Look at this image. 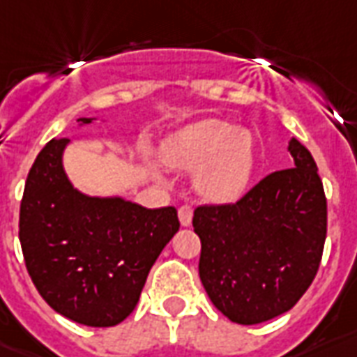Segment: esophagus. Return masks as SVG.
<instances>
[{
    "label": "esophagus",
    "instance_id": "34e87169",
    "mask_svg": "<svg viewBox=\"0 0 357 357\" xmlns=\"http://www.w3.org/2000/svg\"><path fill=\"white\" fill-rule=\"evenodd\" d=\"M192 218H193V208L190 204H182L178 208V220H181L182 227H190L192 225Z\"/></svg>",
    "mask_w": 357,
    "mask_h": 357
}]
</instances>
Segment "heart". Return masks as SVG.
Here are the masks:
<instances>
[{"label": "heart", "instance_id": "1", "mask_svg": "<svg viewBox=\"0 0 357 357\" xmlns=\"http://www.w3.org/2000/svg\"><path fill=\"white\" fill-rule=\"evenodd\" d=\"M162 156L178 169L201 167L199 190L220 203L244 193L255 164L250 132L218 119H206L169 135L162 145Z\"/></svg>", "mask_w": 357, "mask_h": 357}]
</instances>
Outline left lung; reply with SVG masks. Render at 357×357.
I'll return each mask as SVG.
<instances>
[{
	"instance_id": "1",
	"label": "left lung",
	"mask_w": 357,
	"mask_h": 357,
	"mask_svg": "<svg viewBox=\"0 0 357 357\" xmlns=\"http://www.w3.org/2000/svg\"><path fill=\"white\" fill-rule=\"evenodd\" d=\"M289 153L294 167L270 173L236 203L193 212L201 283L236 324L287 313L319 272L328 225L324 188L313 156L294 137Z\"/></svg>"
}]
</instances>
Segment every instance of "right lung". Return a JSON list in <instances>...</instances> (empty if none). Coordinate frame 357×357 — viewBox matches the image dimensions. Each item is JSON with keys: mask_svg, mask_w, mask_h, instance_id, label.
I'll list each match as a JSON object with an SVG mask.
<instances>
[{"mask_svg": "<svg viewBox=\"0 0 357 357\" xmlns=\"http://www.w3.org/2000/svg\"><path fill=\"white\" fill-rule=\"evenodd\" d=\"M66 145L68 139L46 143L27 175L22 253L50 307L78 324L107 328L134 311L151 268L181 223L175 206L145 208L76 190L63 167Z\"/></svg>", "mask_w": 357, "mask_h": 357, "instance_id": "obj_1", "label": "right lung"}]
</instances>
